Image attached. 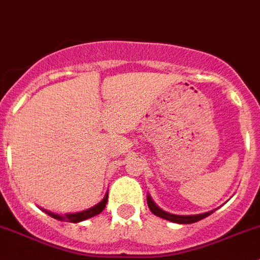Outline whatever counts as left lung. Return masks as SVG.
<instances>
[{
  "instance_id": "left-lung-1",
  "label": "left lung",
  "mask_w": 260,
  "mask_h": 260,
  "mask_svg": "<svg viewBox=\"0 0 260 260\" xmlns=\"http://www.w3.org/2000/svg\"><path fill=\"white\" fill-rule=\"evenodd\" d=\"M147 205H148L149 210L152 211V214H154L156 216L162 217L165 220H169V221L172 222H177V224H192V222L199 221V220H203L204 217H208L209 215L212 214L215 210L211 211H206V212H201V214H196V215H175L171 214V212H167L165 210H162L161 208L156 205L153 200H152L151 195L147 193Z\"/></svg>"
}]
</instances>
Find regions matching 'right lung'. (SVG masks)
Listing matches in <instances>:
<instances>
[{"mask_svg": "<svg viewBox=\"0 0 260 260\" xmlns=\"http://www.w3.org/2000/svg\"><path fill=\"white\" fill-rule=\"evenodd\" d=\"M107 201H108V191H107V193H106V195H104V198L102 199V201H99V203L96 204V205L91 206V208L86 209V210H83V211L68 212V214L60 215V214H55V212H51V211L46 210V209H43V208H40V209L44 212H46V214L50 215V216H51V217H54V219L60 220V221L80 222V221H84V220H86V219H90V217L95 216V215L101 214V212L104 210V208H106Z\"/></svg>", "mask_w": 260, "mask_h": 260, "instance_id": "add662e5", "label": "right lung"}]
</instances>
